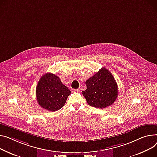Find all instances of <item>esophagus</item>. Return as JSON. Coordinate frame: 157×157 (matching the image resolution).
<instances>
[{
	"label": "esophagus",
	"mask_w": 157,
	"mask_h": 157,
	"mask_svg": "<svg viewBox=\"0 0 157 157\" xmlns=\"http://www.w3.org/2000/svg\"><path fill=\"white\" fill-rule=\"evenodd\" d=\"M71 90V92H73V93L79 91V89H73V88H72Z\"/></svg>",
	"instance_id": "obj_1"
}]
</instances>
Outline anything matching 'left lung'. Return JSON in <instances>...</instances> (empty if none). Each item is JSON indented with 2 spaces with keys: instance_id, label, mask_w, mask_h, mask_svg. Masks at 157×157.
I'll return each mask as SVG.
<instances>
[{
  "instance_id": "left-lung-1",
  "label": "left lung",
  "mask_w": 157,
  "mask_h": 157,
  "mask_svg": "<svg viewBox=\"0 0 157 157\" xmlns=\"http://www.w3.org/2000/svg\"><path fill=\"white\" fill-rule=\"evenodd\" d=\"M86 90L82 93L88 105L100 109L110 106L116 100L118 87L111 72L103 67L86 81Z\"/></svg>"
}]
</instances>
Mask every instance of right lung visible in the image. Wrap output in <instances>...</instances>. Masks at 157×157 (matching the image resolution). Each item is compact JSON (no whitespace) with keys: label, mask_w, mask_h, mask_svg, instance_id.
Masks as SVG:
<instances>
[{"label":"right lung","mask_w":157,"mask_h":157,"mask_svg":"<svg viewBox=\"0 0 157 157\" xmlns=\"http://www.w3.org/2000/svg\"><path fill=\"white\" fill-rule=\"evenodd\" d=\"M71 93L57 76L50 72L41 77L36 88V100L40 106L51 112L63 107Z\"/></svg>","instance_id":"add662e5"}]
</instances>
